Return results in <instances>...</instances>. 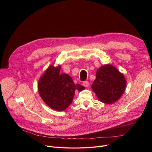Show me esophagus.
<instances>
[{"instance_id":"1","label":"esophagus","mask_w":152,"mask_h":152,"mask_svg":"<svg viewBox=\"0 0 152 152\" xmlns=\"http://www.w3.org/2000/svg\"><path fill=\"white\" fill-rule=\"evenodd\" d=\"M83 85L84 86H85V87H86V86H88L89 85V82L88 81H84L83 82Z\"/></svg>"}]
</instances>
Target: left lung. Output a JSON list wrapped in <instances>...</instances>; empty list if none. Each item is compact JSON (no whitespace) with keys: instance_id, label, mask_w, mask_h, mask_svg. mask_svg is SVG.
<instances>
[{"instance_id":"8db88e82","label":"left lung","mask_w":152,"mask_h":152,"mask_svg":"<svg viewBox=\"0 0 152 152\" xmlns=\"http://www.w3.org/2000/svg\"><path fill=\"white\" fill-rule=\"evenodd\" d=\"M126 81L124 75L107 64L100 67L91 88L99 100L106 104L115 102L124 92Z\"/></svg>"}]
</instances>
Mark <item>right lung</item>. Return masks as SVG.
Wrapping results in <instances>:
<instances>
[{"label":"right lung","mask_w":152,"mask_h":152,"mask_svg":"<svg viewBox=\"0 0 152 152\" xmlns=\"http://www.w3.org/2000/svg\"><path fill=\"white\" fill-rule=\"evenodd\" d=\"M61 66H50L38 85L39 94L46 104L52 109L62 111L72 103L76 91L85 89L80 84H75L67 74H59Z\"/></svg>","instance_id":"add662e5"}]
</instances>
